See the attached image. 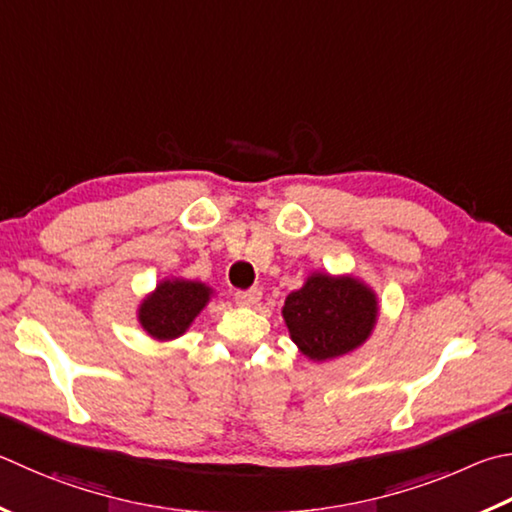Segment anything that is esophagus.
<instances>
[{"instance_id":"34e87169","label":"esophagus","mask_w":512,"mask_h":512,"mask_svg":"<svg viewBox=\"0 0 512 512\" xmlns=\"http://www.w3.org/2000/svg\"><path fill=\"white\" fill-rule=\"evenodd\" d=\"M259 300H262V291L259 288H248V291L235 293V302L239 306H255Z\"/></svg>"}]
</instances>
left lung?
I'll use <instances>...</instances> for the list:
<instances>
[{
    "mask_svg": "<svg viewBox=\"0 0 512 512\" xmlns=\"http://www.w3.org/2000/svg\"><path fill=\"white\" fill-rule=\"evenodd\" d=\"M282 315L304 356L329 360L369 338L378 318V302L374 291L353 277L315 273L300 291L286 297Z\"/></svg>",
    "mask_w": 512,
    "mask_h": 512,
    "instance_id": "1",
    "label": "left lung"
}]
</instances>
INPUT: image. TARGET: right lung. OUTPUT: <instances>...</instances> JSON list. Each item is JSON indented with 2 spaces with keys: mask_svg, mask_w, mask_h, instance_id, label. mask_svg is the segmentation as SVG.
<instances>
[{
  "mask_svg": "<svg viewBox=\"0 0 512 512\" xmlns=\"http://www.w3.org/2000/svg\"><path fill=\"white\" fill-rule=\"evenodd\" d=\"M212 288L201 282L165 280L152 295H147L138 320L143 329L156 340H174L185 333L192 320L210 300Z\"/></svg>",
  "mask_w": 512,
  "mask_h": 512,
  "instance_id": "1",
  "label": "right lung"
}]
</instances>
